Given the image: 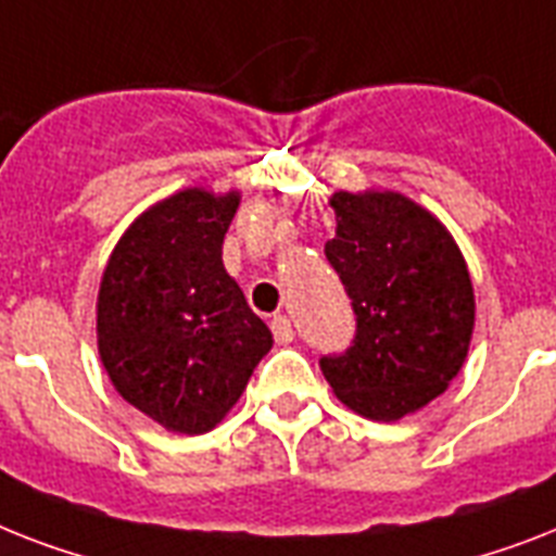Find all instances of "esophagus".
I'll list each match as a JSON object with an SVG mask.
<instances>
[{
    "label": "esophagus",
    "mask_w": 556,
    "mask_h": 556,
    "mask_svg": "<svg viewBox=\"0 0 556 556\" xmlns=\"http://www.w3.org/2000/svg\"><path fill=\"white\" fill-rule=\"evenodd\" d=\"M270 331H274V340H277L279 345H288V342L293 340V325L286 314H277V317L270 319Z\"/></svg>",
    "instance_id": "1"
}]
</instances>
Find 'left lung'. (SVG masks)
I'll use <instances>...</instances> for the list:
<instances>
[{
    "label": "left lung",
    "instance_id": "8db88e82",
    "mask_svg": "<svg viewBox=\"0 0 556 556\" xmlns=\"http://www.w3.org/2000/svg\"><path fill=\"white\" fill-rule=\"evenodd\" d=\"M325 256L356 314L345 354L319 359L333 394L394 422L440 396L466 363L473 331L468 265L445 225L394 191H337Z\"/></svg>",
    "mask_w": 556,
    "mask_h": 556
}]
</instances>
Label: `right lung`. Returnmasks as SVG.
<instances>
[{
  "mask_svg": "<svg viewBox=\"0 0 556 556\" xmlns=\"http://www.w3.org/2000/svg\"><path fill=\"white\" fill-rule=\"evenodd\" d=\"M239 193L185 188L122 233L97 300L114 388L176 434H205L237 405L274 345L223 265Z\"/></svg>",
  "mask_w": 556,
  "mask_h": 556,
  "instance_id": "1",
  "label": "right lung"
}]
</instances>
